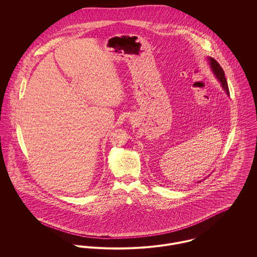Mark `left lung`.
<instances>
[{"instance_id":"obj_1","label":"left lung","mask_w":257,"mask_h":257,"mask_svg":"<svg viewBox=\"0 0 257 257\" xmlns=\"http://www.w3.org/2000/svg\"><path fill=\"white\" fill-rule=\"evenodd\" d=\"M208 60L210 61V65H211V68L213 70V72L216 75L217 79L219 80L223 88V90L226 92L227 95H229V91H228V86H227V82H226V79L224 77V72L222 70V68L220 67V64L218 63L217 60H215L214 58L212 57H209Z\"/></svg>"}]
</instances>
